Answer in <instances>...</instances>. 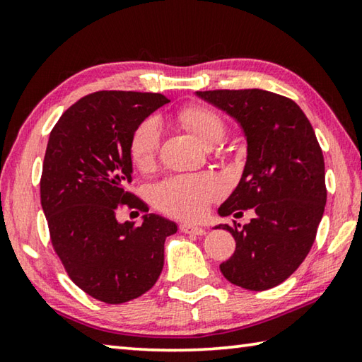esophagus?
Masks as SVG:
<instances>
[{
    "label": "esophagus",
    "mask_w": 362,
    "mask_h": 362,
    "mask_svg": "<svg viewBox=\"0 0 362 362\" xmlns=\"http://www.w3.org/2000/svg\"><path fill=\"white\" fill-rule=\"evenodd\" d=\"M179 228L182 233H187V235H204L206 230L201 228L198 225H192V223H180Z\"/></svg>",
    "instance_id": "34e87169"
}]
</instances>
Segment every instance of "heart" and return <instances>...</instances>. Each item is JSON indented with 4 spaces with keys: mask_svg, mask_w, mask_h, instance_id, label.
<instances>
[{
    "mask_svg": "<svg viewBox=\"0 0 362 362\" xmlns=\"http://www.w3.org/2000/svg\"><path fill=\"white\" fill-rule=\"evenodd\" d=\"M177 118L206 146L217 144L223 136L225 122L216 110L204 105L180 108ZM161 146V121L148 116L134 129L129 142L132 163L139 169L148 170L156 163ZM225 182L216 174H177L170 175L153 188L151 199L159 209L180 218L203 217L214 201L222 198Z\"/></svg>",
    "mask_w": 362,
    "mask_h": 362,
    "instance_id": "b5f03b06",
    "label": "heart"
}]
</instances>
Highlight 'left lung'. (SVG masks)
Returning a JSON list of instances; mask_svg holds the SVG:
<instances>
[{
  "label": "left lung",
  "instance_id": "left-lung-1",
  "mask_svg": "<svg viewBox=\"0 0 362 362\" xmlns=\"http://www.w3.org/2000/svg\"><path fill=\"white\" fill-rule=\"evenodd\" d=\"M196 95L240 122L247 161L222 217L254 209L230 231L236 249L220 272L231 284L267 291L286 281L313 246L327 199L324 156L311 122L296 102L262 89L198 90Z\"/></svg>",
  "mask_w": 362,
  "mask_h": 362
}]
</instances>
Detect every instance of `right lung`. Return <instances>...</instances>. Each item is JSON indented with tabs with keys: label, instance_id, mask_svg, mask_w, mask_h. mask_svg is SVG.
Here are the masks:
<instances>
[{
	"label": "right lung",
	"instance_id": "obj_1",
	"mask_svg": "<svg viewBox=\"0 0 362 362\" xmlns=\"http://www.w3.org/2000/svg\"><path fill=\"white\" fill-rule=\"evenodd\" d=\"M163 94L99 90L79 99L49 134L40 182L52 247L70 279L103 303L150 291L163 272L164 241L177 225L156 214L119 223L121 206L148 212L126 189L129 142L140 121L168 103Z\"/></svg>",
	"mask_w": 362,
	"mask_h": 362
}]
</instances>
